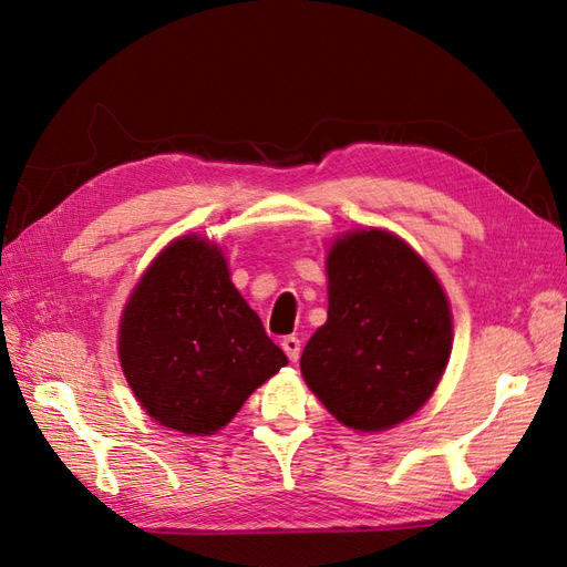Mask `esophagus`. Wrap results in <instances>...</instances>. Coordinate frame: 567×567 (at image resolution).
Wrapping results in <instances>:
<instances>
[{"label": "esophagus", "mask_w": 567, "mask_h": 567, "mask_svg": "<svg viewBox=\"0 0 567 567\" xmlns=\"http://www.w3.org/2000/svg\"><path fill=\"white\" fill-rule=\"evenodd\" d=\"M281 348H284V352L288 354V359L290 362H298L300 359V338H296V336H286L284 340H281Z\"/></svg>", "instance_id": "1"}]
</instances>
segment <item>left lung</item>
<instances>
[{"label":"left lung","mask_w":567,"mask_h":567,"mask_svg":"<svg viewBox=\"0 0 567 567\" xmlns=\"http://www.w3.org/2000/svg\"><path fill=\"white\" fill-rule=\"evenodd\" d=\"M329 319L307 342V385L348 427L402 423L437 388L452 352L442 286L402 238L354 231L331 248Z\"/></svg>","instance_id":"1"}]
</instances>
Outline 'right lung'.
<instances>
[{
	"instance_id": "1",
	"label": "right lung",
	"mask_w": 567,
	"mask_h": 567,
	"mask_svg": "<svg viewBox=\"0 0 567 567\" xmlns=\"http://www.w3.org/2000/svg\"><path fill=\"white\" fill-rule=\"evenodd\" d=\"M120 364L148 416L186 435H213L288 359L234 288L217 246L184 236L134 288L120 323Z\"/></svg>"
}]
</instances>
